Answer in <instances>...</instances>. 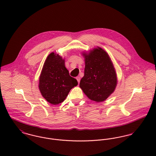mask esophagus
<instances>
[{
  "label": "esophagus",
  "mask_w": 156,
  "mask_h": 156,
  "mask_svg": "<svg viewBox=\"0 0 156 156\" xmlns=\"http://www.w3.org/2000/svg\"><path fill=\"white\" fill-rule=\"evenodd\" d=\"M76 79H77V80L78 83H79V82H80V77L79 76H77V77H76Z\"/></svg>",
  "instance_id": "1"
}]
</instances>
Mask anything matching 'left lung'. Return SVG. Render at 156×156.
Returning a JSON list of instances; mask_svg holds the SVG:
<instances>
[{
	"mask_svg": "<svg viewBox=\"0 0 156 156\" xmlns=\"http://www.w3.org/2000/svg\"><path fill=\"white\" fill-rule=\"evenodd\" d=\"M85 67L80 87L91 100L101 102L113 92L117 84L115 68L109 55L101 47L83 53Z\"/></svg>",
	"mask_w": 156,
	"mask_h": 156,
	"instance_id": "obj_1",
	"label": "left lung"
}]
</instances>
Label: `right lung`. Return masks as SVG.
Listing matches in <instances>:
<instances>
[{"instance_id":"right-lung-1","label":"right lung","mask_w":156,"mask_h":156,"mask_svg":"<svg viewBox=\"0 0 156 156\" xmlns=\"http://www.w3.org/2000/svg\"><path fill=\"white\" fill-rule=\"evenodd\" d=\"M78 85L69 76L65 60L58 54L51 53L45 61L39 79V89L45 99L52 105L64 101L70 90Z\"/></svg>"}]
</instances>
